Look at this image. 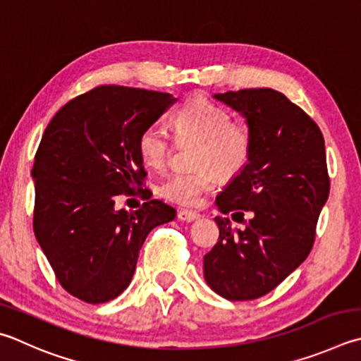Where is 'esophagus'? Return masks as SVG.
<instances>
[{"instance_id": "34e87169", "label": "esophagus", "mask_w": 361, "mask_h": 361, "mask_svg": "<svg viewBox=\"0 0 361 361\" xmlns=\"http://www.w3.org/2000/svg\"><path fill=\"white\" fill-rule=\"evenodd\" d=\"M200 214L197 212H192V209H180L178 212V219L181 221H186V222H191L199 219Z\"/></svg>"}]
</instances>
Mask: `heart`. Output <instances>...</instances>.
<instances>
[{
	"label": "heart",
	"mask_w": 361,
	"mask_h": 361,
	"mask_svg": "<svg viewBox=\"0 0 361 361\" xmlns=\"http://www.w3.org/2000/svg\"><path fill=\"white\" fill-rule=\"evenodd\" d=\"M172 128L176 140L195 142L192 166L197 169L176 170L159 183V194L170 202L194 205L213 188L214 172L221 178H232L251 158V129L245 123L231 120L227 110L203 96L192 97L176 109ZM137 149L147 166L161 167L172 153L173 139L161 124H148L139 135Z\"/></svg>",
	"instance_id": "heart-1"
}]
</instances>
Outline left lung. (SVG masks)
Masks as SVG:
<instances>
[{"label":"left lung","instance_id":"8db88e82","mask_svg":"<svg viewBox=\"0 0 361 361\" xmlns=\"http://www.w3.org/2000/svg\"><path fill=\"white\" fill-rule=\"evenodd\" d=\"M246 118L252 153L218 197L221 213L251 212L245 231L216 216L218 243L203 257V276L232 301L271 292L311 252L330 194L324 135L310 115L271 88L214 94Z\"/></svg>","mask_w":361,"mask_h":361}]
</instances>
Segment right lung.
I'll use <instances>...</instances> for the list:
<instances>
[{
  "mask_svg": "<svg viewBox=\"0 0 361 361\" xmlns=\"http://www.w3.org/2000/svg\"><path fill=\"white\" fill-rule=\"evenodd\" d=\"M175 102L169 93L102 85L77 96L51 118L39 143L32 228L61 287L91 305L116 298L130 284L139 251L175 208L149 199L137 140ZM121 193H142L135 212L116 210Z\"/></svg>",
  "mask_w": 361,
  "mask_h": 361,
  "instance_id": "obj_1",
  "label": "right lung"
}]
</instances>
